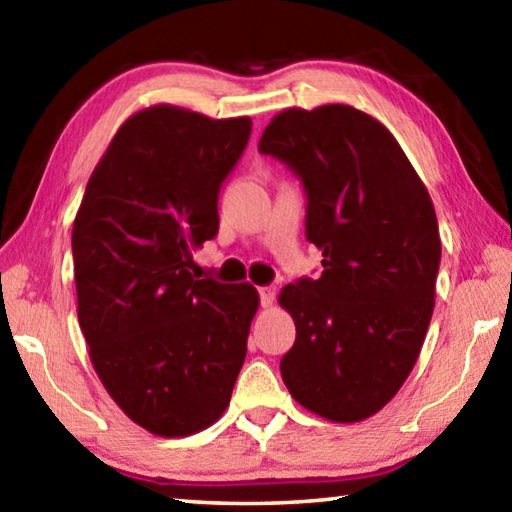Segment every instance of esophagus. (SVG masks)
I'll use <instances>...</instances> for the list:
<instances>
[{
    "label": "esophagus",
    "instance_id": "obj_1",
    "mask_svg": "<svg viewBox=\"0 0 512 512\" xmlns=\"http://www.w3.org/2000/svg\"><path fill=\"white\" fill-rule=\"evenodd\" d=\"M259 300H262V307H273L275 287H262V289H259Z\"/></svg>",
    "mask_w": 512,
    "mask_h": 512
}]
</instances>
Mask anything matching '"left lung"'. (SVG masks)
<instances>
[{
	"instance_id": "1",
	"label": "left lung",
	"mask_w": 512,
	"mask_h": 512,
	"mask_svg": "<svg viewBox=\"0 0 512 512\" xmlns=\"http://www.w3.org/2000/svg\"><path fill=\"white\" fill-rule=\"evenodd\" d=\"M259 153L296 173L318 280L287 284L280 305L296 343L280 361L293 400L332 422H359L393 400L420 357L440 266L427 187L384 124L343 103L287 108Z\"/></svg>"
}]
</instances>
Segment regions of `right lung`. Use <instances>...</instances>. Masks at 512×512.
Returning a JSON list of instances; mask_svg holds the SVG:
<instances>
[{
    "instance_id": "right-lung-1",
    "label": "right lung",
    "mask_w": 512,
    "mask_h": 512,
    "mask_svg": "<svg viewBox=\"0 0 512 512\" xmlns=\"http://www.w3.org/2000/svg\"><path fill=\"white\" fill-rule=\"evenodd\" d=\"M250 117L158 103L128 117L85 187L72 253L92 366L135 424L192 436L228 409L259 296L196 280L192 250L219 232V192Z\"/></svg>"
}]
</instances>
